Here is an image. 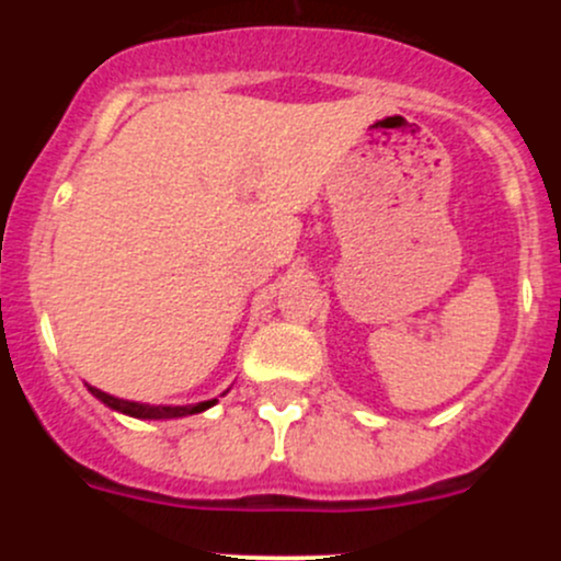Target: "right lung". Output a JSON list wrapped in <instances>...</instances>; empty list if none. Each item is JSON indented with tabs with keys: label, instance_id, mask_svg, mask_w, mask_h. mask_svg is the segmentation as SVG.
<instances>
[{
	"label": "right lung",
	"instance_id": "1",
	"mask_svg": "<svg viewBox=\"0 0 561 561\" xmlns=\"http://www.w3.org/2000/svg\"><path fill=\"white\" fill-rule=\"evenodd\" d=\"M92 390L94 399L103 401L105 407L111 410L124 412L129 417H149V421H171V417H184V415H197V412L208 410V407L217 404L219 399H208V401H197V404H181V407H165V404H140V401H127V399H116V396L105 393V390L87 386Z\"/></svg>",
	"mask_w": 561,
	"mask_h": 561
}]
</instances>
